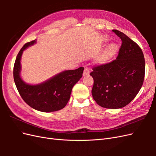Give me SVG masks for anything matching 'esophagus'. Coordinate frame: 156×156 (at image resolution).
I'll return each mask as SVG.
<instances>
[{
    "mask_svg": "<svg viewBox=\"0 0 156 156\" xmlns=\"http://www.w3.org/2000/svg\"><path fill=\"white\" fill-rule=\"evenodd\" d=\"M90 73V69L88 68H85L84 69V72H83V75H87Z\"/></svg>",
    "mask_w": 156,
    "mask_h": 156,
    "instance_id": "34e87169",
    "label": "esophagus"
}]
</instances>
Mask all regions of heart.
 I'll list each match as a JSON object with an SVG mask.
<instances>
[{"label": "heart", "instance_id": "1", "mask_svg": "<svg viewBox=\"0 0 156 156\" xmlns=\"http://www.w3.org/2000/svg\"><path fill=\"white\" fill-rule=\"evenodd\" d=\"M117 50V45L115 44H112L108 45L107 48L103 51L101 54L99 56L98 60L99 62H103L114 55Z\"/></svg>", "mask_w": 156, "mask_h": 156}]
</instances>
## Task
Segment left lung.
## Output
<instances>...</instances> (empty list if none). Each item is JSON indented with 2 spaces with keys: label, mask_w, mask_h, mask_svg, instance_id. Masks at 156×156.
<instances>
[{
  "label": "left lung",
  "mask_w": 156,
  "mask_h": 156,
  "mask_svg": "<svg viewBox=\"0 0 156 156\" xmlns=\"http://www.w3.org/2000/svg\"><path fill=\"white\" fill-rule=\"evenodd\" d=\"M112 31L122 40L116 58L94 66L90 75L94 79L92 96L98 104L120 108L129 104L142 87L145 60L142 49L134 41L119 30Z\"/></svg>",
  "instance_id": "1"
}]
</instances>
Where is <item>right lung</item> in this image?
Listing matches in <instances>:
<instances>
[{"label": "right lung", "instance_id": "add662e5", "mask_svg": "<svg viewBox=\"0 0 156 156\" xmlns=\"http://www.w3.org/2000/svg\"><path fill=\"white\" fill-rule=\"evenodd\" d=\"M36 42V40L27 42L19 52L13 66L14 82L22 99L30 107L45 112L57 111L66 105L73 87L83 76L84 68L64 71L37 85L26 84L20 77V60L23 51Z\"/></svg>", "mask_w": 156, "mask_h": 156}]
</instances>
